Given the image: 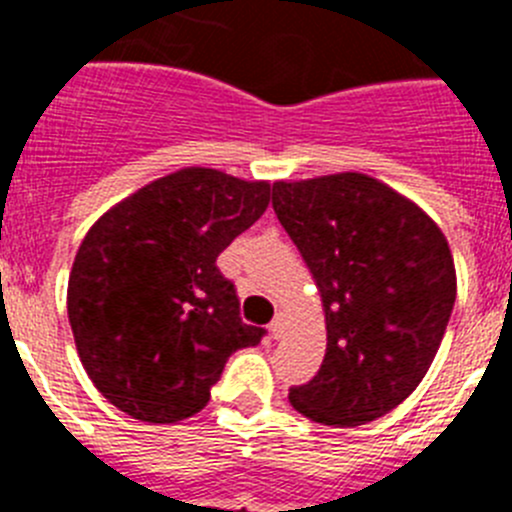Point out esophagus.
Masks as SVG:
<instances>
[{"label":"esophagus","mask_w":512,"mask_h":512,"mask_svg":"<svg viewBox=\"0 0 512 512\" xmlns=\"http://www.w3.org/2000/svg\"><path fill=\"white\" fill-rule=\"evenodd\" d=\"M282 328H284V320H282V315H277V318H274V320H271V323H269L271 338H279V336H282Z\"/></svg>","instance_id":"esophagus-1"}]
</instances>
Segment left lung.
<instances>
[{
  "mask_svg": "<svg viewBox=\"0 0 512 512\" xmlns=\"http://www.w3.org/2000/svg\"><path fill=\"white\" fill-rule=\"evenodd\" d=\"M271 205L315 279L328 330L320 372L289 390L292 408L336 428L382 418L423 382L449 325L446 235L359 171L277 182Z\"/></svg>",
  "mask_w": 512,
  "mask_h": 512,
  "instance_id": "8db88e82",
  "label": "left lung"
}]
</instances>
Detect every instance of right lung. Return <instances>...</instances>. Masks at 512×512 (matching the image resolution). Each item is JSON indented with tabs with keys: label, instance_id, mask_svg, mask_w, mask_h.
<instances>
[{
	"label": "right lung",
	"instance_id": "right-lung-1",
	"mask_svg": "<svg viewBox=\"0 0 512 512\" xmlns=\"http://www.w3.org/2000/svg\"><path fill=\"white\" fill-rule=\"evenodd\" d=\"M271 200L269 182L187 166L117 202L84 235L69 274L76 351L99 392L143 423L192 418L246 325L217 256Z\"/></svg>",
	"mask_w": 512,
	"mask_h": 512
}]
</instances>
